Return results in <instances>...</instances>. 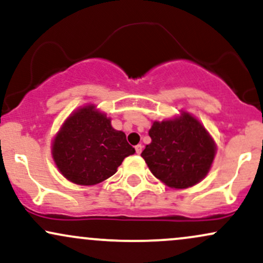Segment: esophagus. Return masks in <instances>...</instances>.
Segmentation results:
<instances>
[{"instance_id": "34e87169", "label": "esophagus", "mask_w": 263, "mask_h": 263, "mask_svg": "<svg viewBox=\"0 0 263 263\" xmlns=\"http://www.w3.org/2000/svg\"><path fill=\"white\" fill-rule=\"evenodd\" d=\"M135 151H137L138 155H140L141 151H143V145H141V144H138L137 146H135Z\"/></svg>"}]
</instances>
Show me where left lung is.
I'll return each instance as SVG.
<instances>
[{
  "label": "left lung",
  "mask_w": 263,
  "mask_h": 263,
  "mask_svg": "<svg viewBox=\"0 0 263 263\" xmlns=\"http://www.w3.org/2000/svg\"><path fill=\"white\" fill-rule=\"evenodd\" d=\"M151 143L141 156L166 186L182 190L197 184L211 170L215 143L198 119L182 112L174 119L154 122Z\"/></svg>",
  "instance_id": "left-lung-1"
}]
</instances>
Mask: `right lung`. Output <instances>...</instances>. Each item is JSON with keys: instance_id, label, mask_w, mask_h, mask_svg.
I'll return each mask as SVG.
<instances>
[{"instance_id": "right-lung-1", "label": "right lung", "mask_w": 263, "mask_h": 263, "mask_svg": "<svg viewBox=\"0 0 263 263\" xmlns=\"http://www.w3.org/2000/svg\"><path fill=\"white\" fill-rule=\"evenodd\" d=\"M52 159L66 180L81 186L103 182L135 149L104 113L88 104L65 120L52 141Z\"/></svg>"}]
</instances>
